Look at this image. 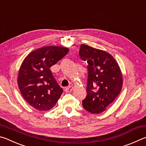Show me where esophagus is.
Here are the masks:
<instances>
[{
    "label": "esophagus",
    "instance_id": "1",
    "mask_svg": "<svg viewBox=\"0 0 146 146\" xmlns=\"http://www.w3.org/2000/svg\"><path fill=\"white\" fill-rule=\"evenodd\" d=\"M73 88V87L72 86H68V87H67V88H65V91H66V92H67V93L71 92V91H72Z\"/></svg>",
    "mask_w": 146,
    "mask_h": 146
}]
</instances>
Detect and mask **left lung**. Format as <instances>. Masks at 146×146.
<instances>
[{
    "mask_svg": "<svg viewBox=\"0 0 146 146\" xmlns=\"http://www.w3.org/2000/svg\"><path fill=\"white\" fill-rule=\"evenodd\" d=\"M79 55L88 64L87 95L82 100L83 108L93 114L102 113L122 90L119 66L110 53L86 44L80 45Z\"/></svg>",
    "mask_w": 146,
    "mask_h": 146,
    "instance_id": "1",
    "label": "left lung"
}]
</instances>
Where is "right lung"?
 Masks as SVG:
<instances>
[{
    "label": "right lung",
    "instance_id": "obj_1",
    "mask_svg": "<svg viewBox=\"0 0 146 146\" xmlns=\"http://www.w3.org/2000/svg\"><path fill=\"white\" fill-rule=\"evenodd\" d=\"M68 51L67 48L45 46L32 51L22 63L17 77L19 90L24 100L36 110H51L60 97L63 90L50 68Z\"/></svg>",
    "mask_w": 146,
    "mask_h": 146
}]
</instances>
